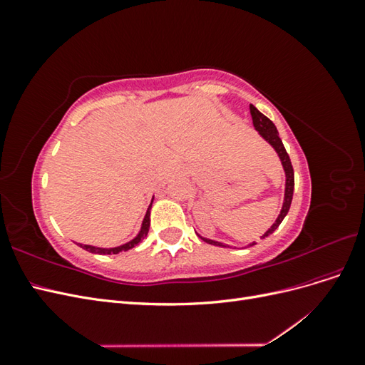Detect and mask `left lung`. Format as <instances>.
<instances>
[{
  "label": "left lung",
  "instance_id": "obj_1",
  "mask_svg": "<svg viewBox=\"0 0 365 365\" xmlns=\"http://www.w3.org/2000/svg\"><path fill=\"white\" fill-rule=\"evenodd\" d=\"M250 113H251V117H252L254 128H256V130H259V134L269 143V145L275 149V152L279 153L280 161L283 164L284 173H286V189H284V201H283L282 212H280L279 217L275 219V222L272 224V227L267 231V233L262 236V239H264V237H268L269 235H272L274 231L279 228V225L282 224V220L284 219V216L288 215V212H289V207H291V202H292V195H294V169H292V164H291V158H289L288 152H286V149L283 146V143H282V140L279 137V132H277V128H275V125L272 123V121L267 115H263L254 105H250ZM200 237L204 242H207V244H210V245L227 247L224 244H220V242L210 240V239H205L202 236H200ZM252 245H256V242H252V244H250V247H252Z\"/></svg>",
  "mask_w": 365,
  "mask_h": 365
}]
</instances>
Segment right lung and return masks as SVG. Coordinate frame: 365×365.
Masks as SVG:
<instances>
[{"label":"right lung","mask_w":365,"mask_h":365,"mask_svg":"<svg viewBox=\"0 0 365 365\" xmlns=\"http://www.w3.org/2000/svg\"><path fill=\"white\" fill-rule=\"evenodd\" d=\"M150 205H152V204H150ZM150 205H149V208H148V213H146L145 219H143V225H141V230H140L138 236H137L135 239H132L130 242H128V244L115 247V248H97V247L82 245V244H79V247H82L83 250L90 251V252H94V254H117V252H120V251H128V250H130V248H134L135 245L140 244V242H141L143 239H145V237L148 236L149 225H150V219H149V216H150Z\"/></svg>","instance_id":"add662e5"}]
</instances>
